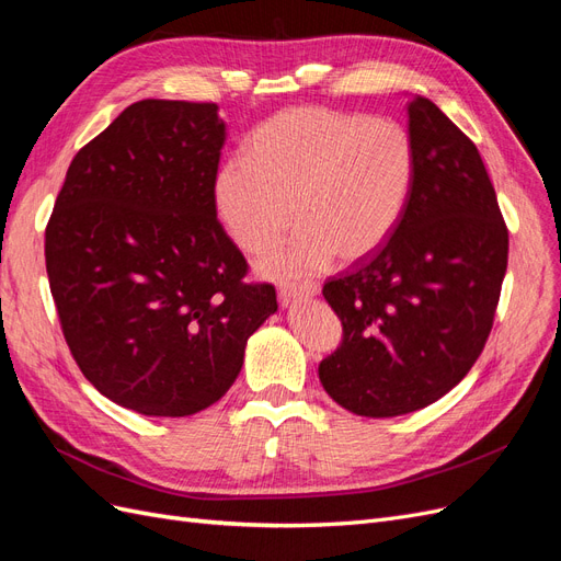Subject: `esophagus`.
<instances>
[{
    "label": "esophagus",
    "instance_id": "34e87169",
    "mask_svg": "<svg viewBox=\"0 0 561 561\" xmlns=\"http://www.w3.org/2000/svg\"><path fill=\"white\" fill-rule=\"evenodd\" d=\"M318 295L316 283H301V285H283L278 290V297L283 304L299 301V299H311Z\"/></svg>",
    "mask_w": 561,
    "mask_h": 561
}]
</instances>
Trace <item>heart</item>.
<instances>
[{"label": "heart", "instance_id": "obj_1", "mask_svg": "<svg viewBox=\"0 0 561 561\" xmlns=\"http://www.w3.org/2000/svg\"><path fill=\"white\" fill-rule=\"evenodd\" d=\"M414 178V142L398 122L293 107L254 128L245 159L219 165L213 198L248 252L274 245L297 219L295 239L260 262L271 278H295L336 254L355 262L377 252L398 229Z\"/></svg>", "mask_w": 561, "mask_h": 561}]
</instances>
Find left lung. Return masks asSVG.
<instances>
[{
  "instance_id": "1",
  "label": "left lung",
  "mask_w": 561,
  "mask_h": 561,
  "mask_svg": "<svg viewBox=\"0 0 561 561\" xmlns=\"http://www.w3.org/2000/svg\"><path fill=\"white\" fill-rule=\"evenodd\" d=\"M414 190L393 236L322 287L344 342L318 367L344 410L433 404L480 358L507 268V229L478 147L428 98L407 105Z\"/></svg>"
}]
</instances>
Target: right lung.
<instances>
[{
    "label": "right lung",
    "mask_w": 561,
    "mask_h": 561,
    "mask_svg": "<svg viewBox=\"0 0 561 561\" xmlns=\"http://www.w3.org/2000/svg\"><path fill=\"white\" fill-rule=\"evenodd\" d=\"M225 140L213 103L140 100L79 149L48 219L65 342L100 393L145 416L215 404L278 311L217 222Z\"/></svg>",
    "instance_id": "right-lung-1"
}]
</instances>
